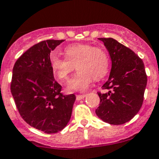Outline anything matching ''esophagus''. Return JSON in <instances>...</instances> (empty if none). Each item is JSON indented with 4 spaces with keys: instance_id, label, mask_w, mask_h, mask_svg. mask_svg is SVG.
<instances>
[{
    "instance_id": "1",
    "label": "esophagus",
    "mask_w": 159,
    "mask_h": 159,
    "mask_svg": "<svg viewBox=\"0 0 159 159\" xmlns=\"http://www.w3.org/2000/svg\"><path fill=\"white\" fill-rule=\"evenodd\" d=\"M86 96V95H76V100L77 101H80L82 99H84Z\"/></svg>"
}]
</instances>
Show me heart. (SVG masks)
<instances>
[{
    "label": "heart",
    "instance_id": "obj_1",
    "mask_svg": "<svg viewBox=\"0 0 159 159\" xmlns=\"http://www.w3.org/2000/svg\"><path fill=\"white\" fill-rule=\"evenodd\" d=\"M64 53L66 58L52 54L49 63L53 75L61 82L69 79L75 66L79 70L68 84L69 90L84 91L89 88L93 79L103 78L108 71V57L101 48L87 43H76L68 46Z\"/></svg>",
    "mask_w": 159,
    "mask_h": 159
}]
</instances>
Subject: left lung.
Instances as JSON below:
<instances>
[{"label": "left lung", "instance_id": "obj_1", "mask_svg": "<svg viewBox=\"0 0 159 159\" xmlns=\"http://www.w3.org/2000/svg\"><path fill=\"white\" fill-rule=\"evenodd\" d=\"M104 43L111 59L108 80L103 84L105 93L98 92L100 105L95 113L101 120L121 125L138 114L143 102L147 85L143 60L129 48L108 38L99 39Z\"/></svg>", "mask_w": 159, "mask_h": 159}]
</instances>
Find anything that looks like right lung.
<instances>
[{"label":"right lung","mask_w":159,"mask_h":159,"mask_svg":"<svg viewBox=\"0 0 159 159\" xmlns=\"http://www.w3.org/2000/svg\"><path fill=\"white\" fill-rule=\"evenodd\" d=\"M64 40L33 45L14 64L11 92L22 119L45 133L60 132L70 121L75 95H64L50 67V52Z\"/></svg>","instance_id":"obj_1"}]
</instances>
